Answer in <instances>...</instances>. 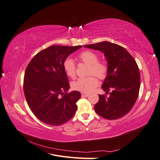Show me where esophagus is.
Segmentation results:
<instances>
[{
  "mask_svg": "<svg viewBox=\"0 0 160 160\" xmlns=\"http://www.w3.org/2000/svg\"><path fill=\"white\" fill-rule=\"evenodd\" d=\"M81 95H82V97H83V98H88V97H89V94L86 93H82Z\"/></svg>",
  "mask_w": 160,
  "mask_h": 160,
  "instance_id": "34e87169",
  "label": "esophagus"
}]
</instances>
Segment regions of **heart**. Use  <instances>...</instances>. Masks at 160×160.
Listing matches in <instances>:
<instances>
[{"label":"heart","mask_w":160,"mask_h":160,"mask_svg":"<svg viewBox=\"0 0 160 160\" xmlns=\"http://www.w3.org/2000/svg\"><path fill=\"white\" fill-rule=\"evenodd\" d=\"M80 61L89 66L88 77L79 78L72 82V88L83 93H89L93 91L98 85V80L95 75L100 79H104L108 75V67L103 61H98V56L94 52L85 51L81 52L78 56ZM63 69L65 74L71 78L76 75V65L75 62L70 58H67L64 61Z\"/></svg>","instance_id":"1"}]
</instances>
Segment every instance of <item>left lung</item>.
Returning a JSON list of instances; mask_svg holds the SVG:
<instances>
[{
  "instance_id": "obj_1",
  "label": "left lung",
  "mask_w": 160,
  "mask_h": 160,
  "mask_svg": "<svg viewBox=\"0 0 160 160\" xmlns=\"http://www.w3.org/2000/svg\"><path fill=\"white\" fill-rule=\"evenodd\" d=\"M84 47L103 52L108 65L101 88L106 94L111 92L109 97L99 95L95 112L107 119L123 117L132 109L139 95L140 74L137 62L125 48L108 41Z\"/></svg>"
}]
</instances>
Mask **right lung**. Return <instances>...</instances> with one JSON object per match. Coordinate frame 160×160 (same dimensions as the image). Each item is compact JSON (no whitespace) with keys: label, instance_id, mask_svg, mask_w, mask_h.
<instances>
[{"label":"right lung","instance_id":"right-lung-1","mask_svg":"<svg viewBox=\"0 0 160 160\" xmlns=\"http://www.w3.org/2000/svg\"><path fill=\"white\" fill-rule=\"evenodd\" d=\"M81 47L50 46L38 52L27 67L24 93L31 111L43 123L61 125L75 114L81 93L77 91L67 93L69 83L62 64Z\"/></svg>","mask_w":160,"mask_h":160}]
</instances>
